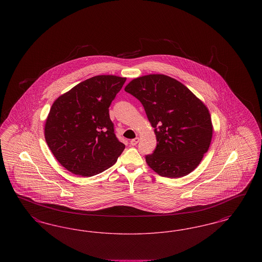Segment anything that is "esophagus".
<instances>
[{"label":"esophagus","instance_id":"1","mask_svg":"<svg viewBox=\"0 0 262 262\" xmlns=\"http://www.w3.org/2000/svg\"><path fill=\"white\" fill-rule=\"evenodd\" d=\"M138 141H139V138H138V137H136V138L132 139V140H130V145H133V146L137 145V143H138Z\"/></svg>","mask_w":262,"mask_h":262}]
</instances>
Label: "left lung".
<instances>
[{"label":"left lung","mask_w":262,"mask_h":262,"mask_svg":"<svg viewBox=\"0 0 262 262\" xmlns=\"http://www.w3.org/2000/svg\"><path fill=\"white\" fill-rule=\"evenodd\" d=\"M125 91L141 102L157 140L146 155L150 168L167 178H182L201 162L211 143L213 125L205 104L187 86L165 75L133 79Z\"/></svg>","instance_id":"obj_1"}]
</instances>
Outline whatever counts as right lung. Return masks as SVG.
<instances>
[{
  "mask_svg": "<svg viewBox=\"0 0 262 262\" xmlns=\"http://www.w3.org/2000/svg\"><path fill=\"white\" fill-rule=\"evenodd\" d=\"M125 79L96 75L54 101L45 123V139L55 158L71 173L100 174L125 149L114 134L109 107Z\"/></svg>",
  "mask_w": 262,
  "mask_h": 262,
  "instance_id": "add662e5",
  "label": "right lung"
}]
</instances>
